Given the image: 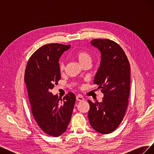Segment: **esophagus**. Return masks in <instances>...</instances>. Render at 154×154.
<instances>
[{
    "label": "esophagus",
    "instance_id": "obj_1",
    "mask_svg": "<svg viewBox=\"0 0 154 154\" xmlns=\"http://www.w3.org/2000/svg\"><path fill=\"white\" fill-rule=\"evenodd\" d=\"M76 100L78 101H84V98H83V97L81 95L77 96L76 97Z\"/></svg>",
    "mask_w": 154,
    "mask_h": 154
}]
</instances>
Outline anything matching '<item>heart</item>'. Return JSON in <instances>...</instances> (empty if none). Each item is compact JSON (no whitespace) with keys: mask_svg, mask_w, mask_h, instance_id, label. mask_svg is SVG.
I'll list each match as a JSON object with an SVG mask.
<instances>
[{"mask_svg":"<svg viewBox=\"0 0 154 154\" xmlns=\"http://www.w3.org/2000/svg\"><path fill=\"white\" fill-rule=\"evenodd\" d=\"M74 56L76 58V59L78 60V62H80L82 66H83V65L87 63L91 64L92 62L91 54L85 50L78 51L76 53H74ZM59 69L61 72H63L64 71L65 65L63 62L60 64Z\"/></svg>","mask_w":154,"mask_h":154,"instance_id":"heart-1","label":"heart"}]
</instances>
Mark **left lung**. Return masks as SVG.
Instances as JSON below:
<instances>
[{
    "label": "left lung",
    "mask_w": 154,
    "mask_h": 154,
    "mask_svg": "<svg viewBox=\"0 0 154 154\" xmlns=\"http://www.w3.org/2000/svg\"><path fill=\"white\" fill-rule=\"evenodd\" d=\"M91 44L101 53L100 66L94 83L104 96L101 102L88 100V118L92 128L101 134H110L118 128L128 103L130 66L124 51L109 39H94Z\"/></svg>",
    "instance_id": "1"
}]
</instances>
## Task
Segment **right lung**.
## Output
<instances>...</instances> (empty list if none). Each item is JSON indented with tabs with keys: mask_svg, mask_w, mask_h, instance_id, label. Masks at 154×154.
Listing matches in <instances>:
<instances>
[{
	"mask_svg": "<svg viewBox=\"0 0 154 154\" xmlns=\"http://www.w3.org/2000/svg\"><path fill=\"white\" fill-rule=\"evenodd\" d=\"M70 47L60 44L42 46L31 55L25 71L32 116L40 128L50 136L58 137L66 132L76 101L71 92L62 100L51 92L61 79L59 59Z\"/></svg>",
	"mask_w": 154,
	"mask_h": 154,
	"instance_id": "right-lung-1",
	"label": "right lung"
}]
</instances>
